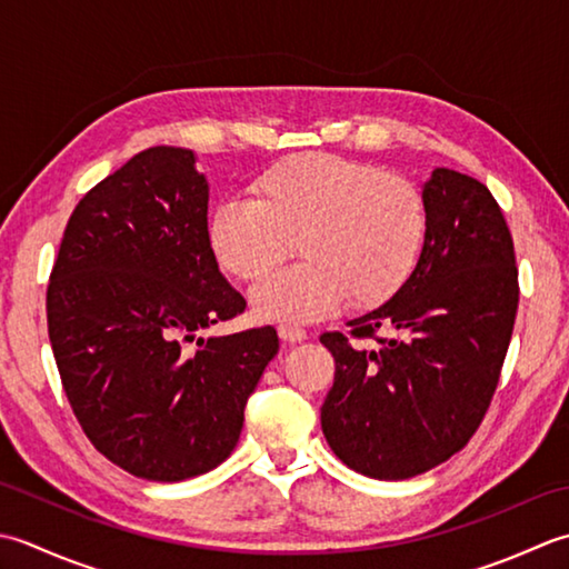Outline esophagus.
Wrapping results in <instances>:
<instances>
[{"label":"esophagus","mask_w":569,"mask_h":569,"mask_svg":"<svg viewBox=\"0 0 569 569\" xmlns=\"http://www.w3.org/2000/svg\"><path fill=\"white\" fill-rule=\"evenodd\" d=\"M277 333H280V339L284 343H301L307 339V331L299 329V327H289V323H282L280 329H277Z\"/></svg>","instance_id":"1"}]
</instances>
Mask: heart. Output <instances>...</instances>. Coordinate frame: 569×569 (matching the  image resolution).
<instances>
[{
	"instance_id": "b5f03b06",
	"label": "heart",
	"mask_w": 569,
	"mask_h": 569,
	"mask_svg": "<svg viewBox=\"0 0 569 569\" xmlns=\"http://www.w3.org/2000/svg\"><path fill=\"white\" fill-rule=\"evenodd\" d=\"M252 199L220 201L208 246L220 270L260 282L292 252L305 260L252 289L254 315L317 321L349 299L380 307L408 284L427 236L420 189L373 161L329 152L280 159L252 181Z\"/></svg>"
}]
</instances>
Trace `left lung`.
Instances as JSON below:
<instances>
[{"mask_svg":"<svg viewBox=\"0 0 569 569\" xmlns=\"http://www.w3.org/2000/svg\"><path fill=\"white\" fill-rule=\"evenodd\" d=\"M422 199L427 236L408 284L346 323L349 336L319 339L336 361L323 437L346 467L382 481L430 471L469 442L518 309L513 238L491 191L437 167Z\"/></svg>","mask_w":569,"mask_h":569,"instance_id":"1","label":"left lung"}]
</instances>
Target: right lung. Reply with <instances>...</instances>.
<instances>
[{
    "label": "right lung",
    "mask_w": 569,
    "mask_h": 569,
    "mask_svg": "<svg viewBox=\"0 0 569 569\" xmlns=\"http://www.w3.org/2000/svg\"><path fill=\"white\" fill-rule=\"evenodd\" d=\"M242 309L208 246V181L191 149H144L90 189L66 226L46 317L92 447L147 481L226 461L280 351L272 327L203 339Z\"/></svg>",
    "instance_id": "add662e5"
}]
</instances>
